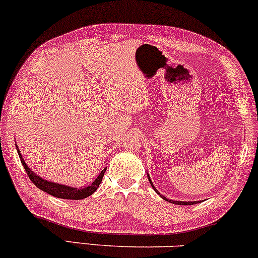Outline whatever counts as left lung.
I'll return each mask as SVG.
<instances>
[{"label":"left lung","mask_w":258,"mask_h":258,"mask_svg":"<svg viewBox=\"0 0 258 258\" xmlns=\"http://www.w3.org/2000/svg\"><path fill=\"white\" fill-rule=\"evenodd\" d=\"M148 177H149V181H150V183H151V185H152V188L155 189V190H156V193H157L158 195H161V194L158 193V190H157V189H156L155 187H153V183H152L151 178H150V176H149V175H148ZM161 197H162L163 199H164L165 201H169V202H171V204H175V205H195V204H197V202H199V201H174V200H168V199L163 197V195H161Z\"/></svg>","instance_id":"8db88e82"}]
</instances>
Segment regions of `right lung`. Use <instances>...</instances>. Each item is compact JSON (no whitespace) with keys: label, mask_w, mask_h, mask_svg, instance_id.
<instances>
[{"label":"right lung","mask_w":258,"mask_h":258,"mask_svg":"<svg viewBox=\"0 0 258 258\" xmlns=\"http://www.w3.org/2000/svg\"><path fill=\"white\" fill-rule=\"evenodd\" d=\"M16 150H18L19 157H20V161L22 163V165H24L25 170H26V172H27L28 177L31 178V181L33 182V183L37 185L39 189H41L42 191H45V193L50 194L54 198L69 199V200H82V199H84V198L90 197V195L93 194L97 188H99V185H100L101 182H102L103 175H105L106 169H107V168L103 169V170L100 172V175L96 177V180L94 181L90 185H88V187L74 188V187H69V185L56 183V182L46 181V180H44V178H41L40 176L34 174V172L32 171L31 169H29L28 165L25 163L24 158H22V156H21L20 150L18 149V146H16Z\"/></svg>","instance_id":"1"}]
</instances>
